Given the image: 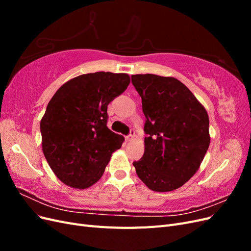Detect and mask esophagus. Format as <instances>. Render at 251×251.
Masks as SVG:
<instances>
[{
  "mask_svg": "<svg viewBox=\"0 0 251 251\" xmlns=\"http://www.w3.org/2000/svg\"><path fill=\"white\" fill-rule=\"evenodd\" d=\"M134 138H135V131L132 130V131H131V134L128 135L127 137H126V140H127V141H131V140H133Z\"/></svg>",
  "mask_w": 251,
  "mask_h": 251,
  "instance_id": "1",
  "label": "esophagus"
}]
</instances>
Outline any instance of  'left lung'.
<instances>
[{
	"label": "left lung",
	"instance_id": "1",
	"mask_svg": "<svg viewBox=\"0 0 251 251\" xmlns=\"http://www.w3.org/2000/svg\"><path fill=\"white\" fill-rule=\"evenodd\" d=\"M146 116L144 154L133 163L154 192H172L199 170L210 143L209 118L184 83L156 74L132 75Z\"/></svg>",
	"mask_w": 251,
	"mask_h": 251
}]
</instances>
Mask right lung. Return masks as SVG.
Segmentation results:
<instances>
[{"label": "right lung", "mask_w": 251, "mask_h": 251, "mask_svg": "<svg viewBox=\"0 0 251 251\" xmlns=\"http://www.w3.org/2000/svg\"><path fill=\"white\" fill-rule=\"evenodd\" d=\"M126 73L95 72L65 82L41 120L42 149L64 184L86 189L101 178L125 137L107 126L108 104L130 85Z\"/></svg>", "instance_id": "obj_1"}]
</instances>
